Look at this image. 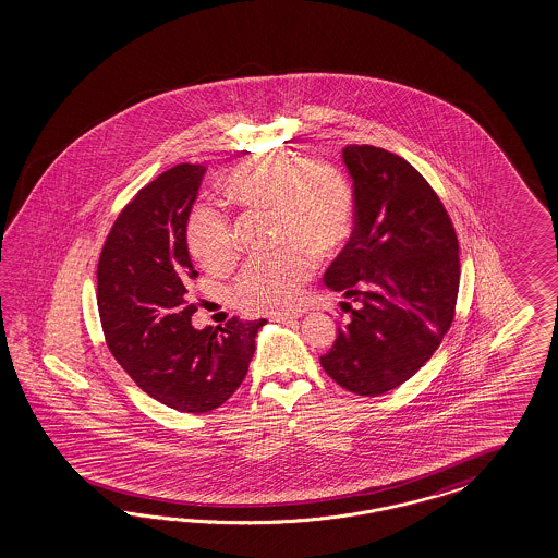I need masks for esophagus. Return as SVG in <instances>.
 <instances>
[{
  "mask_svg": "<svg viewBox=\"0 0 558 558\" xmlns=\"http://www.w3.org/2000/svg\"><path fill=\"white\" fill-rule=\"evenodd\" d=\"M303 315V311H292V313H274L271 319L274 322H290V319H299Z\"/></svg>",
  "mask_w": 558,
  "mask_h": 558,
  "instance_id": "obj_1",
  "label": "esophagus"
}]
</instances>
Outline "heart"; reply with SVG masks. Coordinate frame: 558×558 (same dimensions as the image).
I'll use <instances>...</instances> for the list:
<instances>
[{"label": "heart", "mask_w": 558, "mask_h": 558, "mask_svg": "<svg viewBox=\"0 0 558 558\" xmlns=\"http://www.w3.org/2000/svg\"><path fill=\"white\" fill-rule=\"evenodd\" d=\"M225 192L243 206L274 213L280 254L250 259L231 288L236 306L254 313L296 306L313 271L311 254L338 250L354 225V190L338 168L294 155H264L235 169ZM190 254L210 270L235 259L229 217L213 204H198L186 220Z\"/></svg>", "instance_id": "b5f03b06"}]
</instances>
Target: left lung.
<instances>
[{"instance_id":"8db88e82","label":"left lung","mask_w":558,"mask_h":558,"mask_svg":"<svg viewBox=\"0 0 558 558\" xmlns=\"http://www.w3.org/2000/svg\"><path fill=\"white\" fill-rule=\"evenodd\" d=\"M354 231L325 284L357 303L322 355L339 387L378 397L397 389L438 350L454 322L460 259L454 225L417 169L395 153L348 145Z\"/></svg>"}]
</instances>
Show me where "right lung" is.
<instances>
[{
  "instance_id": "1",
  "label": "right lung",
  "mask_w": 558,
  "mask_h": 558,
  "mask_svg": "<svg viewBox=\"0 0 558 558\" xmlns=\"http://www.w3.org/2000/svg\"><path fill=\"white\" fill-rule=\"evenodd\" d=\"M204 166L180 163L159 173L120 210L98 262V311L108 350L155 401L206 413L243 383L255 336L266 319L192 327L198 311L187 284L198 276L186 220Z\"/></svg>"
}]
</instances>
